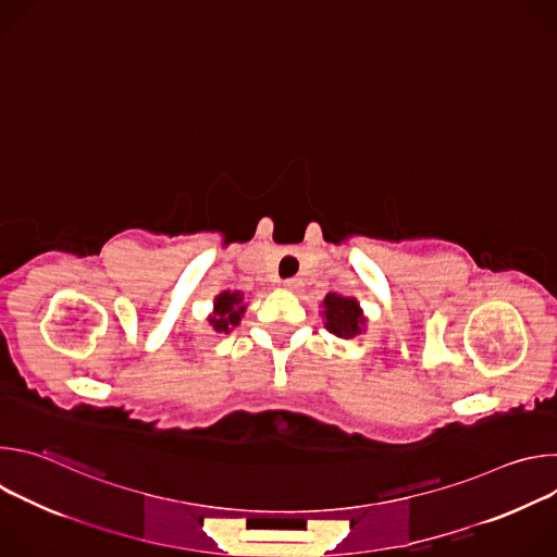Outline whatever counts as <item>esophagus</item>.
<instances>
[{"label":"esophagus","instance_id":"esophagus-1","mask_svg":"<svg viewBox=\"0 0 557 557\" xmlns=\"http://www.w3.org/2000/svg\"><path fill=\"white\" fill-rule=\"evenodd\" d=\"M284 286H286L288 290H297V288L301 286V280H299V277H288V280H284Z\"/></svg>","mask_w":557,"mask_h":557}]
</instances>
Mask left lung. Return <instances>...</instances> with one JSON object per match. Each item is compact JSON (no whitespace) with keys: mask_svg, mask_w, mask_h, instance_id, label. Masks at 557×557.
<instances>
[{"mask_svg":"<svg viewBox=\"0 0 557 557\" xmlns=\"http://www.w3.org/2000/svg\"><path fill=\"white\" fill-rule=\"evenodd\" d=\"M324 317H326V329L344 339H350L361 333L363 326V314L359 310V304L352 297H339V295H329L324 299Z\"/></svg>","mask_w":557,"mask_h":557,"instance_id":"1","label":"left lung"}]
</instances>
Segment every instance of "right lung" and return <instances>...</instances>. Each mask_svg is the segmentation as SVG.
Wrapping results in <instances>:
<instances>
[{"instance_id": "1", "label": "right lung", "mask_w": 557, "mask_h": 557, "mask_svg": "<svg viewBox=\"0 0 557 557\" xmlns=\"http://www.w3.org/2000/svg\"><path fill=\"white\" fill-rule=\"evenodd\" d=\"M240 301H243L240 293H222V295H218L215 297V310H213V317L209 320V324L218 333H228L231 326L240 324V317L245 312V306Z\"/></svg>"}]
</instances>
